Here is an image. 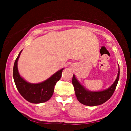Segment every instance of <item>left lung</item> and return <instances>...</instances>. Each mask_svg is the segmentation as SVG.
I'll use <instances>...</instances> for the list:
<instances>
[{"instance_id": "8db88e82", "label": "left lung", "mask_w": 131, "mask_h": 131, "mask_svg": "<svg viewBox=\"0 0 131 131\" xmlns=\"http://www.w3.org/2000/svg\"><path fill=\"white\" fill-rule=\"evenodd\" d=\"M119 78V67L118 76L114 83L107 89L102 91L92 92L87 90L79 82L74 75L72 79V83L74 88L76 98L80 103L87 106H97L107 101L113 94Z\"/></svg>"}]
</instances>
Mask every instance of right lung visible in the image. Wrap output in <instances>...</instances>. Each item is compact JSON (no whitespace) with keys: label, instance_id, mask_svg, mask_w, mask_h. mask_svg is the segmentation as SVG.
<instances>
[{"label":"right lung","instance_id":"obj_1","mask_svg":"<svg viewBox=\"0 0 131 131\" xmlns=\"http://www.w3.org/2000/svg\"><path fill=\"white\" fill-rule=\"evenodd\" d=\"M22 50L15 61L13 70V76L16 88L24 99L32 103H41L49 100L53 95L54 88L57 81L61 78L64 68L58 71L51 77L42 82L38 84L29 83L19 74L18 60Z\"/></svg>","mask_w":131,"mask_h":131}]
</instances>
